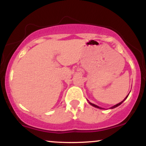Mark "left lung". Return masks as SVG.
Returning a JSON list of instances; mask_svg holds the SVG:
<instances>
[{
    "label": "left lung",
    "mask_w": 146,
    "mask_h": 146,
    "mask_svg": "<svg viewBox=\"0 0 146 146\" xmlns=\"http://www.w3.org/2000/svg\"><path fill=\"white\" fill-rule=\"evenodd\" d=\"M128 95H129V94H128V95H127V96H126V97H125V98L124 99V100H123V101H122V102H120V103L117 104H116V105L113 106H112V107H111V108H111V109H113V108H116V107H117V106H119V105H121V104H122V103H123V102H124V100H126V99H127V98H128ZM88 103H89V104H90V105H91V106H94V107H95V108H100V109H103V108H101V107L95 105V104H92V103H90V102H88Z\"/></svg>",
    "instance_id": "left-lung-1"
}]
</instances>
